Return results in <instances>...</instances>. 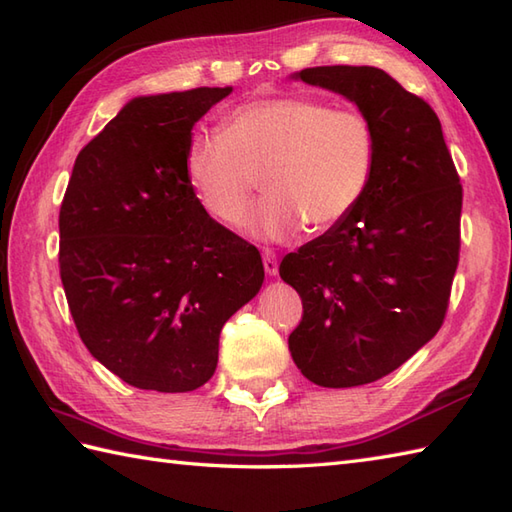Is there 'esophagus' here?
Wrapping results in <instances>:
<instances>
[{
    "label": "esophagus",
    "mask_w": 512,
    "mask_h": 512,
    "mask_svg": "<svg viewBox=\"0 0 512 512\" xmlns=\"http://www.w3.org/2000/svg\"><path fill=\"white\" fill-rule=\"evenodd\" d=\"M264 270H266V275H270V277H275L277 273H279V264H277V255L273 253V250H264Z\"/></svg>",
    "instance_id": "obj_1"
}]
</instances>
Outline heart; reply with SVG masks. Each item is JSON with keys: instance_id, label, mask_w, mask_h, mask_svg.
<instances>
[{"instance_id": "heart-1", "label": "heart", "mask_w": 512, "mask_h": 512, "mask_svg": "<svg viewBox=\"0 0 512 512\" xmlns=\"http://www.w3.org/2000/svg\"><path fill=\"white\" fill-rule=\"evenodd\" d=\"M378 134L369 116L310 96H275L235 107L224 129H198L184 171L202 204L224 224L244 220L264 178L268 200L250 228L286 239L347 220L369 191Z\"/></svg>"}]
</instances>
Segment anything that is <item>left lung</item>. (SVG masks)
<instances>
[{"label": "left lung", "mask_w": 512, "mask_h": 512, "mask_svg": "<svg viewBox=\"0 0 512 512\" xmlns=\"http://www.w3.org/2000/svg\"><path fill=\"white\" fill-rule=\"evenodd\" d=\"M292 79L345 96L378 134L358 209L279 266L303 303L288 336L301 374L321 387L367 385L440 330L460 259L462 184L436 112L387 72L321 65Z\"/></svg>", "instance_id": "1"}]
</instances>
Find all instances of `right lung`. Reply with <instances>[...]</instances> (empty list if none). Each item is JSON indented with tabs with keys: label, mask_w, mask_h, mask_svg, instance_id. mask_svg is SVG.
<instances>
[{
	"label": "right lung",
	"mask_w": 512,
	"mask_h": 512,
	"mask_svg": "<svg viewBox=\"0 0 512 512\" xmlns=\"http://www.w3.org/2000/svg\"><path fill=\"white\" fill-rule=\"evenodd\" d=\"M233 88L138 96L74 160L59 270L81 341L138 389L193 391L224 323L264 284L259 250L206 213L184 171L191 129Z\"/></svg>",
	"instance_id": "add662e5"
}]
</instances>
